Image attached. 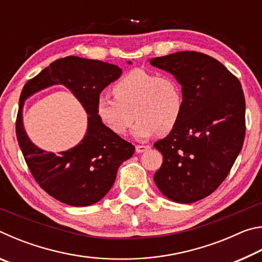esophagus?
<instances>
[{"label": "esophagus", "mask_w": 262, "mask_h": 262, "mask_svg": "<svg viewBox=\"0 0 262 262\" xmlns=\"http://www.w3.org/2000/svg\"><path fill=\"white\" fill-rule=\"evenodd\" d=\"M135 149H136V152L141 154V152H144V151H147V150H149L150 145H136Z\"/></svg>", "instance_id": "1"}]
</instances>
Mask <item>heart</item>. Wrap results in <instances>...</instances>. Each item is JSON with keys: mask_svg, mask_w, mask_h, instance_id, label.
<instances>
[{"mask_svg": "<svg viewBox=\"0 0 262 262\" xmlns=\"http://www.w3.org/2000/svg\"><path fill=\"white\" fill-rule=\"evenodd\" d=\"M113 97L101 94L96 112L100 121L117 135H125L135 118L134 136L144 140L165 135L178 126L185 107L180 82L171 75L133 69L114 83Z\"/></svg>", "mask_w": 262, "mask_h": 262, "instance_id": "b5f03b06", "label": "heart"}]
</instances>
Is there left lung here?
<instances>
[{"mask_svg":"<svg viewBox=\"0 0 262 262\" xmlns=\"http://www.w3.org/2000/svg\"><path fill=\"white\" fill-rule=\"evenodd\" d=\"M150 63L174 75L185 96L180 121L155 143L163 155L154 176L172 201L192 203L219 188L243 148L245 97L239 79L214 57L178 52Z\"/></svg>","mask_w":262,"mask_h":262,"instance_id":"left-lung-1","label":"left lung"}]
</instances>
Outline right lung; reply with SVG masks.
<instances>
[{"mask_svg":"<svg viewBox=\"0 0 262 262\" xmlns=\"http://www.w3.org/2000/svg\"><path fill=\"white\" fill-rule=\"evenodd\" d=\"M120 75L121 69L115 64L67 56L52 62L21 90L16 119L19 148L34 180L66 205L84 207L98 202L113 186L119 166L134 154V145L111 132L96 112L100 92ZM53 83L70 88L89 114L88 130L81 143L57 155L35 147L26 136L21 121L25 98Z\"/></svg>","mask_w":262,"mask_h":262,"instance_id":"obj_1","label":"right lung"}]
</instances>
